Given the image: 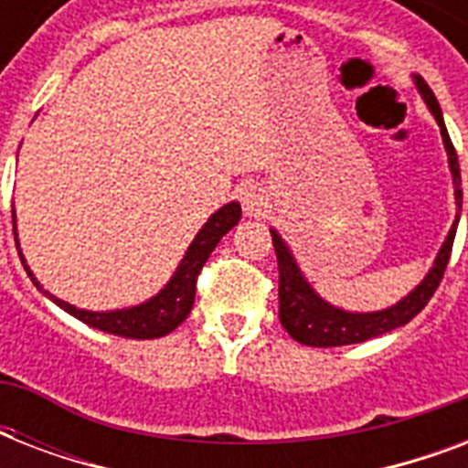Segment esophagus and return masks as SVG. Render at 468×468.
Masks as SVG:
<instances>
[{
    "mask_svg": "<svg viewBox=\"0 0 468 468\" xmlns=\"http://www.w3.org/2000/svg\"><path fill=\"white\" fill-rule=\"evenodd\" d=\"M240 204L245 216L250 218H262L270 213V197H267V191L260 186V184H245L240 189Z\"/></svg>",
    "mask_w": 468,
    "mask_h": 468,
    "instance_id": "esophagus-1",
    "label": "esophagus"
}]
</instances>
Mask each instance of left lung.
<instances>
[{
  "label": "left lung",
  "mask_w": 468,
  "mask_h": 468,
  "mask_svg": "<svg viewBox=\"0 0 468 468\" xmlns=\"http://www.w3.org/2000/svg\"><path fill=\"white\" fill-rule=\"evenodd\" d=\"M415 87L425 99V104L435 116L437 126L442 131L444 148L450 155V169L454 176V197H457V218L452 226L442 250L437 252V260L428 277L422 279L420 284L415 286L413 292L408 293L406 299L399 301L396 306L384 308V311L374 313H349L342 308H335L320 299L318 293L313 292L306 277L301 274L299 264L292 257V250L286 248V242L279 238L277 230H271V242H274V252H277L279 262V320L286 327V333L292 335L293 340L308 347H342V345H356V342L371 340L378 335L391 333L396 327L406 325L410 320L428 306L432 293L442 282L447 262H450L452 245H454V235H457L459 213H462V175H459V160L457 150L452 145V138L444 126L442 109L437 104L435 94L428 87V82L420 75H413Z\"/></svg>",
  "instance_id": "8db88e82"
}]
</instances>
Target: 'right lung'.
Wrapping results in <instances>:
<instances>
[{
    "label": "right lung",
    "mask_w": 468,
    "mask_h": 468,
    "mask_svg": "<svg viewBox=\"0 0 468 468\" xmlns=\"http://www.w3.org/2000/svg\"><path fill=\"white\" fill-rule=\"evenodd\" d=\"M242 216V208L238 201H230L223 208L213 213L211 218L206 220V226L201 228L194 238V242L186 250V255L176 267L175 277L169 279V284L162 289L157 296H153L150 301L141 303V306L133 308H121V311H84V308H75L65 303V301L55 299L53 293H48L40 289V284L36 282V277L28 270L24 255L21 257V264H24L26 274L31 277V282L38 286L40 292L46 293L48 299L58 303L62 311H68L69 315H75L77 320H82L90 327H97V330H104L109 335H119V337H131V340H155L162 335L172 333L176 325H182L186 315L191 313L194 306V296H197V279L201 267L206 264V260L211 257L213 248L218 245L220 238L230 230L233 226H238V220ZM16 235V233H14ZM18 248V245H16Z\"/></svg>",
    "instance_id": "right-lung-1"
}]
</instances>
